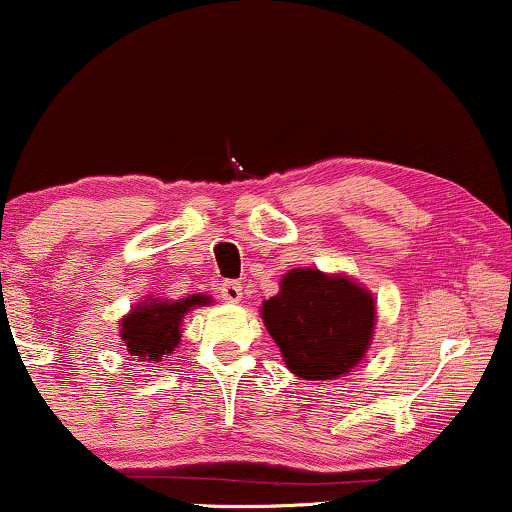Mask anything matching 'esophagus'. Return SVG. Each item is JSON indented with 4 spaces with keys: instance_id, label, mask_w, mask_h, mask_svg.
Listing matches in <instances>:
<instances>
[{
    "instance_id": "34e87169",
    "label": "esophagus",
    "mask_w": 512,
    "mask_h": 512,
    "mask_svg": "<svg viewBox=\"0 0 512 512\" xmlns=\"http://www.w3.org/2000/svg\"><path fill=\"white\" fill-rule=\"evenodd\" d=\"M219 293H222V300L226 302H238L243 297V283L241 281H224L219 286Z\"/></svg>"
}]
</instances>
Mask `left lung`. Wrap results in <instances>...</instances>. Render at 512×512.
<instances>
[{
    "label": "left lung",
    "instance_id": "left-lung-1",
    "mask_svg": "<svg viewBox=\"0 0 512 512\" xmlns=\"http://www.w3.org/2000/svg\"><path fill=\"white\" fill-rule=\"evenodd\" d=\"M262 319L297 378L333 380L352 371L371 345L375 302L352 278L302 267L264 300Z\"/></svg>",
    "mask_w": 512,
    "mask_h": 512
}]
</instances>
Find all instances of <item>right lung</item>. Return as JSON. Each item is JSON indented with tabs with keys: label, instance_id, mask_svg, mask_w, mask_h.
<instances>
[{
	"label": "right lung",
	"instance_id": "obj_1",
	"mask_svg": "<svg viewBox=\"0 0 512 512\" xmlns=\"http://www.w3.org/2000/svg\"><path fill=\"white\" fill-rule=\"evenodd\" d=\"M208 295H189L177 302L153 300L141 302L134 307L125 319H122L120 338L125 340L127 352L134 359L144 361H163V357L177 349L181 340V321L191 309L210 304Z\"/></svg>",
	"mask_w": 512,
	"mask_h": 512
}]
</instances>
